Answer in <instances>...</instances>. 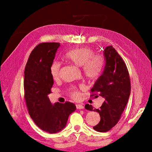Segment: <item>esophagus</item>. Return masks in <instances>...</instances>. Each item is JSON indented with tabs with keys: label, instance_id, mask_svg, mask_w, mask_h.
Instances as JSON below:
<instances>
[{
	"label": "esophagus",
	"instance_id": "34e87169",
	"mask_svg": "<svg viewBox=\"0 0 152 152\" xmlns=\"http://www.w3.org/2000/svg\"><path fill=\"white\" fill-rule=\"evenodd\" d=\"M83 108H84V106H83L82 104H76V108H77V109L81 110V109H83Z\"/></svg>",
	"mask_w": 152,
	"mask_h": 152
}]
</instances>
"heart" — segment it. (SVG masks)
Returning <instances> with one entry per match:
<instances>
[{
    "label": "heart",
    "instance_id": "1",
    "mask_svg": "<svg viewBox=\"0 0 152 152\" xmlns=\"http://www.w3.org/2000/svg\"><path fill=\"white\" fill-rule=\"evenodd\" d=\"M64 58L78 67L83 68L85 75L88 78L94 80L100 75L104 64V58L101 55H94L93 51L89 48L83 47L75 48L64 55ZM61 63L53 61L50 66V74L54 80L59 77ZM74 99H78L80 93L74 90L72 92Z\"/></svg>",
    "mask_w": 152,
    "mask_h": 152
}]
</instances>
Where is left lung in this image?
I'll list each match as a JSON object with an SVG mask.
<instances>
[{"label": "left lung", "mask_w": 152, "mask_h": 152, "mask_svg": "<svg viewBox=\"0 0 152 152\" xmlns=\"http://www.w3.org/2000/svg\"><path fill=\"white\" fill-rule=\"evenodd\" d=\"M103 54L105 60L104 70L91 91L98 92L104 102L99 109L93 110L92 105L88 104L85 106L88 110L99 114L101 121L93 127L98 132L108 131L117 124L131 93L129 74L121 56L112 46L106 47Z\"/></svg>", "instance_id": "obj_1"}]
</instances>
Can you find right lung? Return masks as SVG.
<instances>
[{
    "label": "right lung",
    "instance_id": "add662e5",
    "mask_svg": "<svg viewBox=\"0 0 152 152\" xmlns=\"http://www.w3.org/2000/svg\"><path fill=\"white\" fill-rule=\"evenodd\" d=\"M60 47L59 43H42L32 51L24 74L25 99L28 114L38 127L51 134L62 131L68 118L76 110L70 102L51 104L48 95L51 93L53 79L50 66Z\"/></svg>",
    "mask_w": 152,
    "mask_h": 152
}]
</instances>
